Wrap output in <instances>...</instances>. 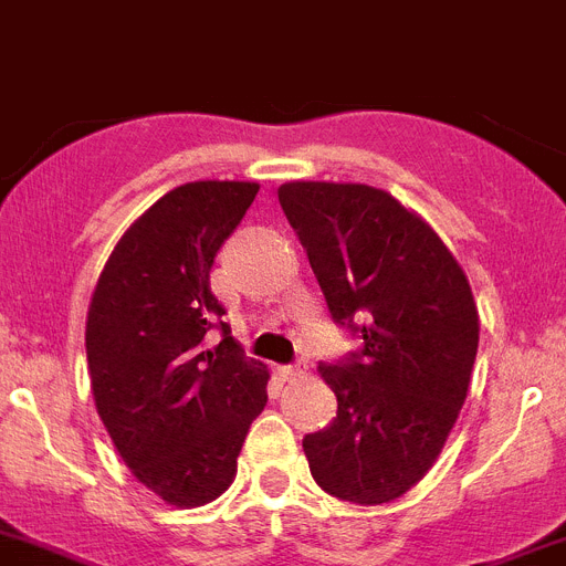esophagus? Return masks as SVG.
<instances>
[{
  "instance_id": "1",
  "label": "esophagus",
  "mask_w": 566,
  "mask_h": 566,
  "mask_svg": "<svg viewBox=\"0 0 566 566\" xmlns=\"http://www.w3.org/2000/svg\"><path fill=\"white\" fill-rule=\"evenodd\" d=\"M277 371H280V378H283V380H294V378H301V375L306 369H303V366L297 364V366H280Z\"/></svg>"
}]
</instances>
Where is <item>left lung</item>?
<instances>
[{
	"label": "left lung",
	"mask_w": 566,
	"mask_h": 566,
	"mask_svg": "<svg viewBox=\"0 0 566 566\" xmlns=\"http://www.w3.org/2000/svg\"><path fill=\"white\" fill-rule=\"evenodd\" d=\"M329 312L364 352L321 366L337 398L329 429L303 438L335 499L389 504L412 490L455 427L478 352V306L455 254L418 211L364 182L277 188Z\"/></svg>",
	"instance_id": "1"
}]
</instances>
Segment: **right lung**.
<instances>
[{
  "label": "right lung",
  "mask_w": 566,
  "mask_h": 566,
  "mask_svg": "<svg viewBox=\"0 0 566 566\" xmlns=\"http://www.w3.org/2000/svg\"><path fill=\"white\" fill-rule=\"evenodd\" d=\"M258 182L197 180L159 197L119 237L85 321L91 392L125 467L168 506L220 499L237 475L269 369L243 357L209 286L217 249Z\"/></svg>",
  "instance_id": "obj_1"
}]
</instances>
